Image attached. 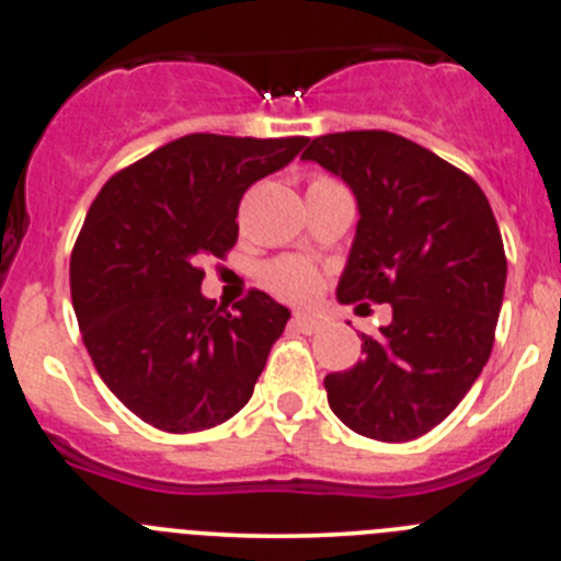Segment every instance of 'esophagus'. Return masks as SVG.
<instances>
[{"label": "esophagus", "mask_w": 561, "mask_h": 561, "mask_svg": "<svg viewBox=\"0 0 561 561\" xmlns=\"http://www.w3.org/2000/svg\"><path fill=\"white\" fill-rule=\"evenodd\" d=\"M293 325H296L301 333H317L322 328V322L307 312H296L293 314Z\"/></svg>", "instance_id": "esophagus-1"}]
</instances>
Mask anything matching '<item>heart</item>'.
Instances as JSON below:
<instances>
[{
  "label": "heart",
  "instance_id": "1",
  "mask_svg": "<svg viewBox=\"0 0 561 561\" xmlns=\"http://www.w3.org/2000/svg\"><path fill=\"white\" fill-rule=\"evenodd\" d=\"M312 184H333V181L314 179ZM265 279H268L271 290L287 301H309L320 290V276L304 260H279V263L271 265Z\"/></svg>",
  "mask_w": 561,
  "mask_h": 561
}]
</instances>
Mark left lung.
<instances>
[{"label": "left lung", "mask_w": 561, "mask_h": 561, "mask_svg": "<svg viewBox=\"0 0 561 561\" xmlns=\"http://www.w3.org/2000/svg\"><path fill=\"white\" fill-rule=\"evenodd\" d=\"M301 160L339 175L358 228L339 276L342 304H390L364 358L325 377L333 415L364 437L410 443L456 410L494 347L507 260L478 184L434 151L355 129L307 140Z\"/></svg>", "instance_id": "8db88e82"}]
</instances>
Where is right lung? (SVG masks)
<instances>
[{
  "label": "right lung",
  "instance_id": "obj_1",
  "mask_svg": "<svg viewBox=\"0 0 561 561\" xmlns=\"http://www.w3.org/2000/svg\"><path fill=\"white\" fill-rule=\"evenodd\" d=\"M304 146L184 135L94 197L70 257L72 309L98 375L149 426L203 432L252 399L290 309L252 290L222 312L201 293V263L236 244L249 186Z\"/></svg>",
  "mask_w": 561,
  "mask_h": 561
}]
</instances>
